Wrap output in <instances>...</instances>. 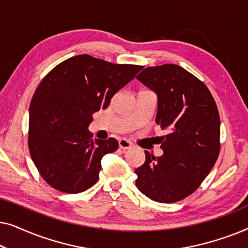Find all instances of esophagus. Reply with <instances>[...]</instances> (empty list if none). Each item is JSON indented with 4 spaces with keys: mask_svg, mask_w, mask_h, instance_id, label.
<instances>
[{
    "mask_svg": "<svg viewBox=\"0 0 248 248\" xmlns=\"http://www.w3.org/2000/svg\"><path fill=\"white\" fill-rule=\"evenodd\" d=\"M118 147H120L122 150H127V149L132 148V143L128 140H126V139H121V140L118 141Z\"/></svg>",
    "mask_w": 248,
    "mask_h": 248,
    "instance_id": "esophagus-1",
    "label": "esophagus"
}]
</instances>
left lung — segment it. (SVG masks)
<instances>
[{
	"mask_svg": "<svg viewBox=\"0 0 248 248\" xmlns=\"http://www.w3.org/2000/svg\"><path fill=\"white\" fill-rule=\"evenodd\" d=\"M137 79L157 93L155 123L169 133L161 137L162 155L145 151L135 184L155 202L181 201L196 191L218 159V107L208 87L176 64L147 67Z\"/></svg>",
	"mask_w": 248,
	"mask_h": 248,
	"instance_id": "obj_1",
	"label": "left lung"
}]
</instances>
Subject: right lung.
Masks as SVG:
<instances>
[{
  "mask_svg": "<svg viewBox=\"0 0 248 248\" xmlns=\"http://www.w3.org/2000/svg\"><path fill=\"white\" fill-rule=\"evenodd\" d=\"M142 67L82 54L60 63L42 80L30 103L28 147L53 188L74 194L96 184L101 158L116 151L118 142L93 140L88 125Z\"/></svg>",
  "mask_w": 248,
  "mask_h": 248,
  "instance_id": "add662e5",
  "label": "right lung"
}]
</instances>
